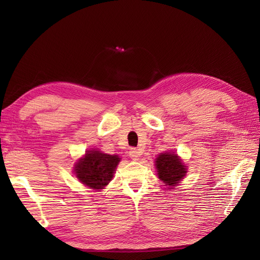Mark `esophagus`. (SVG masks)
I'll return each mask as SVG.
<instances>
[{
    "instance_id": "esophagus-1",
    "label": "esophagus",
    "mask_w": 260,
    "mask_h": 260,
    "mask_svg": "<svg viewBox=\"0 0 260 260\" xmlns=\"http://www.w3.org/2000/svg\"><path fill=\"white\" fill-rule=\"evenodd\" d=\"M128 154L133 161H139L141 155H142V152L140 150H137V148H132Z\"/></svg>"
}]
</instances>
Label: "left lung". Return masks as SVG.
<instances>
[{
  "label": "left lung",
  "mask_w": 260,
  "mask_h": 260,
  "mask_svg": "<svg viewBox=\"0 0 260 260\" xmlns=\"http://www.w3.org/2000/svg\"><path fill=\"white\" fill-rule=\"evenodd\" d=\"M155 168L158 179L169 190L173 189L183 180L187 170L178 154L172 151L159 154L155 158Z\"/></svg>",
  "instance_id": "8db88e82"
}]
</instances>
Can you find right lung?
I'll list each match as a JSON object with an SVG mask.
<instances>
[{"label": "right lung", "mask_w": 260, "mask_h": 260, "mask_svg": "<svg viewBox=\"0 0 260 260\" xmlns=\"http://www.w3.org/2000/svg\"><path fill=\"white\" fill-rule=\"evenodd\" d=\"M119 161L118 155L89 150L75 164L74 171L82 184L93 190H102L112 181Z\"/></svg>", "instance_id": "right-lung-1"}]
</instances>
